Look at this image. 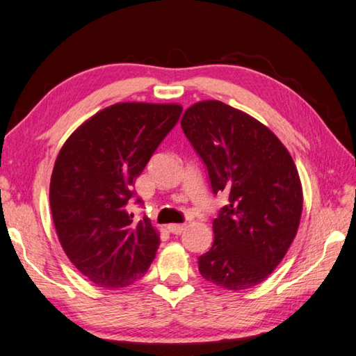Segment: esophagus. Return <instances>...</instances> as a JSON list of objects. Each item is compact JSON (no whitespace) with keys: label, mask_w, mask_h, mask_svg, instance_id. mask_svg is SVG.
<instances>
[{"label":"esophagus","mask_w":356,"mask_h":356,"mask_svg":"<svg viewBox=\"0 0 356 356\" xmlns=\"http://www.w3.org/2000/svg\"><path fill=\"white\" fill-rule=\"evenodd\" d=\"M186 229V225L184 223H171L168 225V231L171 234H182Z\"/></svg>","instance_id":"34e87169"}]
</instances>
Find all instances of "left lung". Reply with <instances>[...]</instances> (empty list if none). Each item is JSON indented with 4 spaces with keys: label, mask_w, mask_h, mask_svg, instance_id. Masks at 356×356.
<instances>
[{
    "label": "left lung",
    "mask_w": 356,
    "mask_h": 356,
    "mask_svg": "<svg viewBox=\"0 0 356 356\" xmlns=\"http://www.w3.org/2000/svg\"><path fill=\"white\" fill-rule=\"evenodd\" d=\"M182 130L205 162L211 186L229 194L213 222L200 275L228 291L264 282L297 236L303 188L289 151L260 120L220 101L186 108Z\"/></svg>",
    "instance_id": "left-lung-1"
}]
</instances>
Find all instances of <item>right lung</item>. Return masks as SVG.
<instances>
[{
    "mask_svg": "<svg viewBox=\"0 0 356 356\" xmlns=\"http://www.w3.org/2000/svg\"><path fill=\"white\" fill-rule=\"evenodd\" d=\"M180 113L179 104H113L59 151L50 179L53 223L65 255L96 286L127 287L154 260L159 231L148 217L134 222L127 205L136 177Z\"/></svg>",
    "mask_w": 356,
    "mask_h": 356,
    "instance_id": "add662e5",
    "label": "right lung"
}]
</instances>
